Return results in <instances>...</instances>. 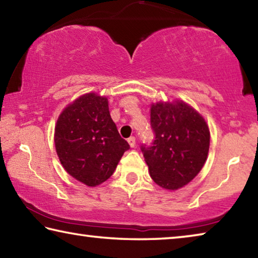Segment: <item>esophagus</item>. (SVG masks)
Listing matches in <instances>:
<instances>
[{
    "mask_svg": "<svg viewBox=\"0 0 258 258\" xmlns=\"http://www.w3.org/2000/svg\"><path fill=\"white\" fill-rule=\"evenodd\" d=\"M127 142H128V145H130L131 147H132V148L135 147V138H134V137L128 138V139H127Z\"/></svg>",
    "mask_w": 258,
    "mask_h": 258,
    "instance_id": "1",
    "label": "esophagus"
}]
</instances>
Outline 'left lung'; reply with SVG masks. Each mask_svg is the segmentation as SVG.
<instances>
[{"label": "left lung", "instance_id": "obj_1", "mask_svg": "<svg viewBox=\"0 0 258 258\" xmlns=\"http://www.w3.org/2000/svg\"><path fill=\"white\" fill-rule=\"evenodd\" d=\"M150 125L155 134L141 151L157 184L168 190L185 185L202 171L209 150L206 121L182 101L151 106Z\"/></svg>", "mask_w": 258, "mask_h": 258}]
</instances>
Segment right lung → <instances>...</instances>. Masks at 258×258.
Masks as SVG:
<instances>
[{
    "label": "right lung",
    "mask_w": 258,
    "mask_h": 258,
    "mask_svg": "<svg viewBox=\"0 0 258 258\" xmlns=\"http://www.w3.org/2000/svg\"><path fill=\"white\" fill-rule=\"evenodd\" d=\"M54 143L67 173L89 186L108 180L130 149L111 119L107 98L95 93L82 95L61 112Z\"/></svg>",
    "instance_id": "1"
}]
</instances>
